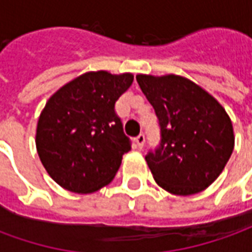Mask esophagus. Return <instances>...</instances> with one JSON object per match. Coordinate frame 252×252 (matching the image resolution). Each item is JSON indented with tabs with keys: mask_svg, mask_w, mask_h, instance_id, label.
Wrapping results in <instances>:
<instances>
[{
	"mask_svg": "<svg viewBox=\"0 0 252 252\" xmlns=\"http://www.w3.org/2000/svg\"><path fill=\"white\" fill-rule=\"evenodd\" d=\"M135 142H136L137 147L143 148V146H144V143H146V136H144L143 133H140L139 136L135 137Z\"/></svg>",
	"mask_w": 252,
	"mask_h": 252,
	"instance_id": "esophagus-1",
	"label": "esophagus"
}]
</instances>
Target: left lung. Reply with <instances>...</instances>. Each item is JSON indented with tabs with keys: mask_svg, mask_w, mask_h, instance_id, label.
<instances>
[{
	"mask_svg": "<svg viewBox=\"0 0 252 252\" xmlns=\"http://www.w3.org/2000/svg\"><path fill=\"white\" fill-rule=\"evenodd\" d=\"M136 81L160 126L158 148L146 155L154 180L173 194L200 193L231 158L235 137L229 116L188 78L139 74Z\"/></svg>",
	"mask_w": 252,
	"mask_h": 252,
	"instance_id": "left-lung-1",
	"label": "left lung"
}]
</instances>
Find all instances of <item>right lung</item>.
<instances>
[{
    "label": "right lung",
    "instance_id": "1",
    "mask_svg": "<svg viewBox=\"0 0 252 252\" xmlns=\"http://www.w3.org/2000/svg\"><path fill=\"white\" fill-rule=\"evenodd\" d=\"M133 82L129 72L90 71L47 101L36 128V148L52 180L74 193H93L109 184L131 140L115 104Z\"/></svg>",
    "mask_w": 252,
    "mask_h": 252
}]
</instances>
